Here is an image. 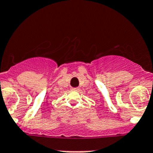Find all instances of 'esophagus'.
<instances>
[{"label": "esophagus", "mask_w": 153, "mask_h": 153, "mask_svg": "<svg viewBox=\"0 0 153 153\" xmlns=\"http://www.w3.org/2000/svg\"><path fill=\"white\" fill-rule=\"evenodd\" d=\"M72 91H79L78 88H71Z\"/></svg>", "instance_id": "34e87169"}]
</instances>
